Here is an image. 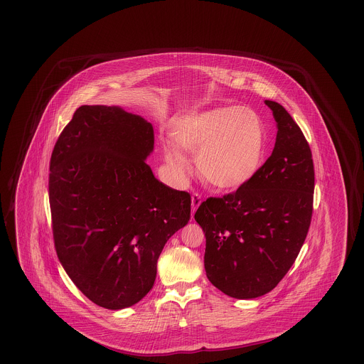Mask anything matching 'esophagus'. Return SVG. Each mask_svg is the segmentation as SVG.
<instances>
[{"instance_id":"1","label":"esophagus","mask_w":364,"mask_h":364,"mask_svg":"<svg viewBox=\"0 0 364 364\" xmlns=\"http://www.w3.org/2000/svg\"><path fill=\"white\" fill-rule=\"evenodd\" d=\"M200 202H202V200H200V195L193 193V195H192V200H191V214H192V215L195 214V211L199 208Z\"/></svg>"}]
</instances>
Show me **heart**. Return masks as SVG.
I'll list each match as a JSON object with an SVG mask.
<instances>
[{"mask_svg": "<svg viewBox=\"0 0 364 364\" xmlns=\"http://www.w3.org/2000/svg\"><path fill=\"white\" fill-rule=\"evenodd\" d=\"M161 143L165 162L178 177L190 171L184 150L196 156L205 181L221 191H237L259 173L266 132L259 116L242 106H221L192 114Z\"/></svg>", "mask_w": 364, "mask_h": 364, "instance_id": "b5f03b06", "label": "heart"}]
</instances>
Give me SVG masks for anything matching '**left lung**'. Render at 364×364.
<instances>
[{"label":"left lung","instance_id":"left-lung-1","mask_svg":"<svg viewBox=\"0 0 364 364\" xmlns=\"http://www.w3.org/2000/svg\"><path fill=\"white\" fill-rule=\"evenodd\" d=\"M277 122L272 156L255 178L195 213L206 236L208 281L235 299L270 292L288 273L306 240L312 215L311 150L291 114L264 101Z\"/></svg>","mask_w":364,"mask_h":364}]
</instances>
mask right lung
Wrapping results in <instances>:
<instances>
[{
  "label": "right lung",
  "instance_id": "add662e5",
  "mask_svg": "<svg viewBox=\"0 0 364 364\" xmlns=\"http://www.w3.org/2000/svg\"><path fill=\"white\" fill-rule=\"evenodd\" d=\"M153 150L151 122L106 105L80 106L53 150L57 257L79 291L107 310L150 292L164 245L190 221V193L156 178L146 164Z\"/></svg>",
  "mask_w": 364,
  "mask_h": 364
}]
</instances>
